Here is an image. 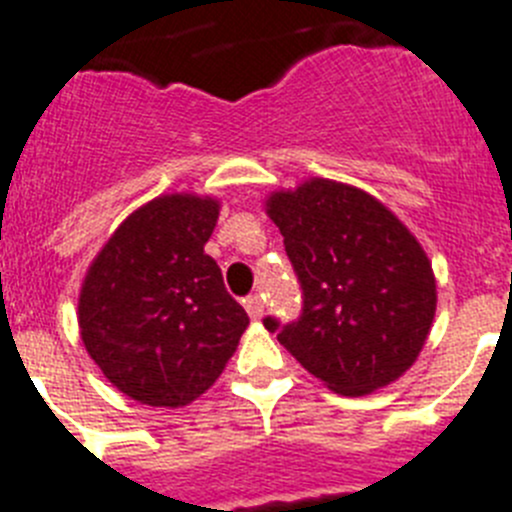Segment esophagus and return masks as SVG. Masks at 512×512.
Masks as SVG:
<instances>
[{"instance_id": "obj_1", "label": "esophagus", "mask_w": 512, "mask_h": 512, "mask_svg": "<svg viewBox=\"0 0 512 512\" xmlns=\"http://www.w3.org/2000/svg\"><path fill=\"white\" fill-rule=\"evenodd\" d=\"M242 306H245V311L250 313V319H262V311H265V306H262V298L260 296H247L245 301H242Z\"/></svg>"}]
</instances>
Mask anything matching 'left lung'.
Returning <instances> with one entry per match:
<instances>
[{
    "instance_id": "left-lung-1",
    "label": "left lung",
    "mask_w": 512,
    "mask_h": 512,
    "mask_svg": "<svg viewBox=\"0 0 512 512\" xmlns=\"http://www.w3.org/2000/svg\"><path fill=\"white\" fill-rule=\"evenodd\" d=\"M303 290L296 321L267 331L334 393L365 395L416 362L436 313L426 252L370 193L313 178L267 199Z\"/></svg>"
}]
</instances>
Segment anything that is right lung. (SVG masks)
<instances>
[{
	"mask_svg": "<svg viewBox=\"0 0 512 512\" xmlns=\"http://www.w3.org/2000/svg\"><path fill=\"white\" fill-rule=\"evenodd\" d=\"M214 199L173 193L127 216L78 298L86 352L124 395L178 408L214 385L247 329L245 308L204 252Z\"/></svg>",
	"mask_w": 512,
	"mask_h": 512,
	"instance_id": "1",
	"label": "right lung"
}]
</instances>
